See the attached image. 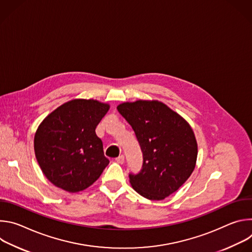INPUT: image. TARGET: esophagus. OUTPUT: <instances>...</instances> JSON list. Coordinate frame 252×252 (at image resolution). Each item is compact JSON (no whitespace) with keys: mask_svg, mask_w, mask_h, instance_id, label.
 Here are the masks:
<instances>
[{"mask_svg":"<svg viewBox=\"0 0 252 252\" xmlns=\"http://www.w3.org/2000/svg\"><path fill=\"white\" fill-rule=\"evenodd\" d=\"M116 161H117L118 163H120V164H123V163L125 162V157H124V156H120L119 158H116Z\"/></svg>","mask_w":252,"mask_h":252,"instance_id":"esophagus-1","label":"esophagus"}]
</instances>
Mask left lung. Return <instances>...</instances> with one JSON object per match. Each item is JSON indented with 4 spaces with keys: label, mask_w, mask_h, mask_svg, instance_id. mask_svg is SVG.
Instances as JSON below:
<instances>
[{
    "label": "left lung",
    "mask_w": 252,
    "mask_h": 252,
    "mask_svg": "<svg viewBox=\"0 0 252 252\" xmlns=\"http://www.w3.org/2000/svg\"><path fill=\"white\" fill-rule=\"evenodd\" d=\"M117 109L134 130L143 155L141 170L129 174L132 189L148 199H164L195 167L197 142L191 126L158 100L126 101Z\"/></svg>",
    "instance_id": "obj_1"
}]
</instances>
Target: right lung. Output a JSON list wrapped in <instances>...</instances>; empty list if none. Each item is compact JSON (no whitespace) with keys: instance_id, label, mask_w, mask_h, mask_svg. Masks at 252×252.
Masks as SVG:
<instances>
[{"instance_id":"add662e5","label":"right lung","mask_w":252,"mask_h":252,"mask_svg":"<svg viewBox=\"0 0 252 252\" xmlns=\"http://www.w3.org/2000/svg\"><path fill=\"white\" fill-rule=\"evenodd\" d=\"M110 110L96 99L68 100L48 115L33 138L35 158L49 181L67 192L92 186L110 160L95 127Z\"/></svg>"}]
</instances>
